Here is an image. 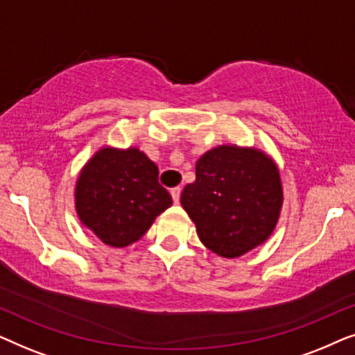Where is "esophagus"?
<instances>
[{"mask_svg":"<svg viewBox=\"0 0 355 355\" xmlns=\"http://www.w3.org/2000/svg\"><path fill=\"white\" fill-rule=\"evenodd\" d=\"M171 197L174 203H179V200H181V187L171 189Z\"/></svg>","mask_w":355,"mask_h":355,"instance_id":"obj_1","label":"esophagus"}]
</instances>
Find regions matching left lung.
<instances>
[{
    "label": "left lung",
    "mask_w": 355,
    "mask_h": 355,
    "mask_svg": "<svg viewBox=\"0 0 355 355\" xmlns=\"http://www.w3.org/2000/svg\"><path fill=\"white\" fill-rule=\"evenodd\" d=\"M181 203L197 234L215 254L234 259L273 232L283 205L278 168L259 150L221 145L196 164Z\"/></svg>",
    "instance_id": "left-lung-1"
}]
</instances>
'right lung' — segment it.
Instances as JSON below:
<instances>
[{"label":"right lung","mask_w":355,"mask_h":355,"mask_svg":"<svg viewBox=\"0 0 355 355\" xmlns=\"http://www.w3.org/2000/svg\"><path fill=\"white\" fill-rule=\"evenodd\" d=\"M171 203L157 164L137 148H101L77 179V215L111 247L139 241Z\"/></svg>","instance_id":"add662e5"}]
</instances>
